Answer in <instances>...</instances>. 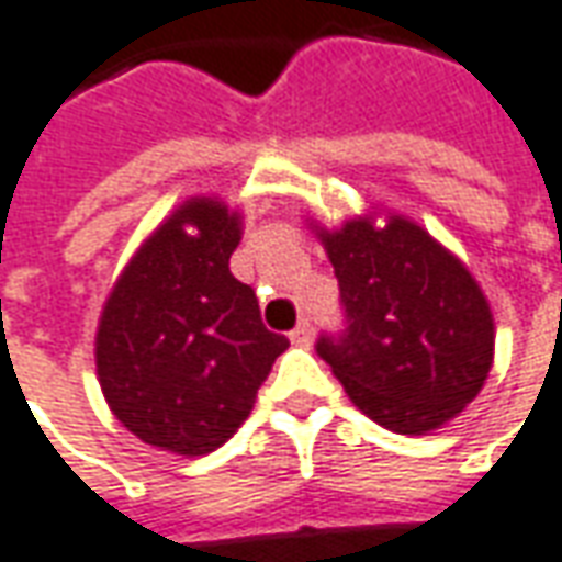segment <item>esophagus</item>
<instances>
[{"mask_svg": "<svg viewBox=\"0 0 562 562\" xmlns=\"http://www.w3.org/2000/svg\"><path fill=\"white\" fill-rule=\"evenodd\" d=\"M289 338H292V345H295V347H311L313 326H311V323H307V319H301L295 329L289 331Z\"/></svg>", "mask_w": 562, "mask_h": 562, "instance_id": "34e87169", "label": "esophagus"}]
</instances>
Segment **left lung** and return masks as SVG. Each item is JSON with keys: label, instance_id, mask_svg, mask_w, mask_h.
Instances as JSON below:
<instances>
[{"label": "left lung", "instance_id": "1", "mask_svg": "<svg viewBox=\"0 0 562 562\" xmlns=\"http://www.w3.org/2000/svg\"><path fill=\"white\" fill-rule=\"evenodd\" d=\"M345 323L316 338L353 406L396 434L446 425L492 366V313L468 267L422 227L347 221L323 233Z\"/></svg>", "mask_w": 562, "mask_h": 562}]
</instances>
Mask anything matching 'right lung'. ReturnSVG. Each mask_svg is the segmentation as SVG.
Segmentation results:
<instances>
[{
  "mask_svg": "<svg viewBox=\"0 0 562 562\" xmlns=\"http://www.w3.org/2000/svg\"><path fill=\"white\" fill-rule=\"evenodd\" d=\"M236 246L239 217L215 200L187 202L125 267L98 326L113 415L178 456L231 440L289 347L261 323L255 289L231 273Z\"/></svg>",
  "mask_w": 562,
  "mask_h": 562,
  "instance_id": "obj_1",
  "label": "right lung"
}]
</instances>
